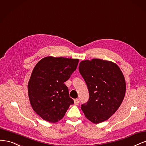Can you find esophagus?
Instances as JSON below:
<instances>
[{
    "mask_svg": "<svg viewBox=\"0 0 146 146\" xmlns=\"http://www.w3.org/2000/svg\"><path fill=\"white\" fill-rule=\"evenodd\" d=\"M79 102V100H78V99H75V100H74V104L75 106L78 105Z\"/></svg>",
    "mask_w": 146,
    "mask_h": 146,
    "instance_id": "esophagus-1",
    "label": "esophagus"
}]
</instances>
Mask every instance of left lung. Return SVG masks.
Listing matches in <instances>:
<instances>
[{
	"label": "left lung",
	"mask_w": 146,
	"mask_h": 146,
	"mask_svg": "<svg viewBox=\"0 0 146 146\" xmlns=\"http://www.w3.org/2000/svg\"><path fill=\"white\" fill-rule=\"evenodd\" d=\"M79 70L89 92L88 101L81 107L84 115L94 124L107 120L124 98L126 85L123 72L115 62L100 59L81 61Z\"/></svg>",
	"instance_id": "1"
}]
</instances>
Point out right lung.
<instances>
[{
	"mask_svg": "<svg viewBox=\"0 0 146 146\" xmlns=\"http://www.w3.org/2000/svg\"><path fill=\"white\" fill-rule=\"evenodd\" d=\"M78 62V59L47 56L36 65L28 93L33 109L44 120L57 123L74 103L64 82L76 70Z\"/></svg>",
	"mask_w": 146,
	"mask_h": 146,
	"instance_id": "add662e5",
	"label": "right lung"
}]
</instances>
